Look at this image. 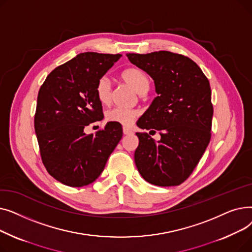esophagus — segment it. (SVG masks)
Wrapping results in <instances>:
<instances>
[{
    "label": "esophagus",
    "instance_id": "obj_1",
    "mask_svg": "<svg viewBox=\"0 0 252 252\" xmlns=\"http://www.w3.org/2000/svg\"><path fill=\"white\" fill-rule=\"evenodd\" d=\"M123 131H124L125 135H129V134L133 133V131H131V129H129L128 127H126V126L123 128Z\"/></svg>",
    "mask_w": 252,
    "mask_h": 252
}]
</instances>
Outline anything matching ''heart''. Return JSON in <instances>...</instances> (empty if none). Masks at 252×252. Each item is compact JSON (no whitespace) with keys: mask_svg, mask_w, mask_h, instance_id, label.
<instances>
[{"mask_svg":"<svg viewBox=\"0 0 252 252\" xmlns=\"http://www.w3.org/2000/svg\"><path fill=\"white\" fill-rule=\"evenodd\" d=\"M123 81L133 88L138 94H144L149 90L150 79L147 73L139 67H128L121 74ZM96 97L102 104H108L111 100V84L108 77L101 76L95 86ZM138 116V111L123 107H112L105 112V119L109 123H114L128 126Z\"/></svg>","mask_w":252,"mask_h":252,"instance_id":"heart-1","label":"heart"}]
</instances>
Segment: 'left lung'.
<instances>
[{"label": "left lung", "mask_w": 252, "mask_h": 252, "mask_svg": "<svg viewBox=\"0 0 252 252\" xmlns=\"http://www.w3.org/2000/svg\"><path fill=\"white\" fill-rule=\"evenodd\" d=\"M126 56L154 79L158 95L137 126L159 130L161 139L155 142L150 133H136L137 168L152 185L178 186L193 173L211 138L214 107L209 82L193 60L178 53Z\"/></svg>", "instance_id": "1"}]
</instances>
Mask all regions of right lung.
<instances>
[{
    "instance_id": "1",
    "label": "right lung",
    "mask_w": 252,
    "mask_h": 252,
    "mask_svg": "<svg viewBox=\"0 0 252 252\" xmlns=\"http://www.w3.org/2000/svg\"><path fill=\"white\" fill-rule=\"evenodd\" d=\"M121 54L81 53L58 66L39 88L34 130L48 173L70 187L94 182L123 137L122 125L107 123L96 134L84 129L102 121L95 86Z\"/></svg>"
}]
</instances>
